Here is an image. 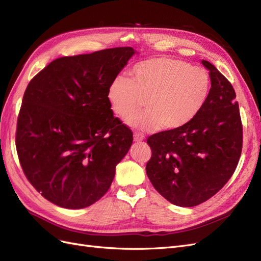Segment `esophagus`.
I'll return each instance as SVG.
<instances>
[{
	"mask_svg": "<svg viewBox=\"0 0 261 261\" xmlns=\"http://www.w3.org/2000/svg\"><path fill=\"white\" fill-rule=\"evenodd\" d=\"M144 139H145L144 134L138 133V132L134 133V140H135V141H143Z\"/></svg>",
	"mask_w": 261,
	"mask_h": 261,
	"instance_id": "obj_1",
	"label": "esophagus"
}]
</instances>
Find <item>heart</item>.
I'll return each instance as SVG.
<instances>
[{
  "instance_id": "b5f03b06",
  "label": "heart",
  "mask_w": 261,
  "mask_h": 261,
  "mask_svg": "<svg viewBox=\"0 0 261 261\" xmlns=\"http://www.w3.org/2000/svg\"><path fill=\"white\" fill-rule=\"evenodd\" d=\"M210 91V75L204 68L180 60L156 58L134 66L130 80L116 76L109 85L107 97L121 117L133 114L145 100L148 109L126 120L132 127L173 130L199 114Z\"/></svg>"
}]
</instances>
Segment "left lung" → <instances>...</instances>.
<instances>
[{
  "mask_svg": "<svg viewBox=\"0 0 261 261\" xmlns=\"http://www.w3.org/2000/svg\"><path fill=\"white\" fill-rule=\"evenodd\" d=\"M211 80L199 114L178 129L148 137L151 158L146 172L156 192L179 207H195L215 196L231 178L243 147V126L233 86L202 60Z\"/></svg>",
  "mask_w": 261,
  "mask_h": 261,
  "instance_id": "1",
  "label": "left lung"
}]
</instances>
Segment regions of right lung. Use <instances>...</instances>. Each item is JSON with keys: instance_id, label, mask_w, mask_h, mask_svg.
I'll use <instances>...</instances> for the list:
<instances>
[{"instance_id": "right-lung-1", "label": "right lung", "mask_w": 261, "mask_h": 261, "mask_svg": "<svg viewBox=\"0 0 261 261\" xmlns=\"http://www.w3.org/2000/svg\"><path fill=\"white\" fill-rule=\"evenodd\" d=\"M134 53L123 46L60 58L27 86L18 159L30 184L59 207L82 209L99 200L128 152L133 133L114 117L107 93Z\"/></svg>"}]
</instances>
